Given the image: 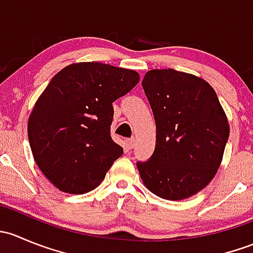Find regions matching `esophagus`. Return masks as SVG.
<instances>
[{"label": "esophagus", "instance_id": "obj_1", "mask_svg": "<svg viewBox=\"0 0 253 253\" xmlns=\"http://www.w3.org/2000/svg\"><path fill=\"white\" fill-rule=\"evenodd\" d=\"M134 144H136V139H134V138L127 139V147H128L129 149H132V148L134 147Z\"/></svg>", "mask_w": 253, "mask_h": 253}]
</instances>
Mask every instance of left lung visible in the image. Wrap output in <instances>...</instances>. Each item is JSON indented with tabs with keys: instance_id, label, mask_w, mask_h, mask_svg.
Returning <instances> with one entry per match:
<instances>
[{
	"instance_id": "left-lung-1",
	"label": "left lung",
	"mask_w": 253,
	"mask_h": 253,
	"mask_svg": "<svg viewBox=\"0 0 253 253\" xmlns=\"http://www.w3.org/2000/svg\"><path fill=\"white\" fill-rule=\"evenodd\" d=\"M142 85L157 126L154 153L137 162L142 181L159 197L185 200L220 167L230 132L226 115L214 89L193 75L152 70Z\"/></svg>"
}]
</instances>
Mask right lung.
I'll list each match as a JSON object with an SVG mask.
<instances>
[{
	"label": "right lung",
	"mask_w": 253,
	"mask_h": 253,
	"mask_svg": "<svg viewBox=\"0 0 253 253\" xmlns=\"http://www.w3.org/2000/svg\"><path fill=\"white\" fill-rule=\"evenodd\" d=\"M139 82L136 71L100 62L61 70L47 84L28 121L34 160L53 186L85 193L105 177L124 148L112 141V103Z\"/></svg>",
	"instance_id": "add662e5"
}]
</instances>
